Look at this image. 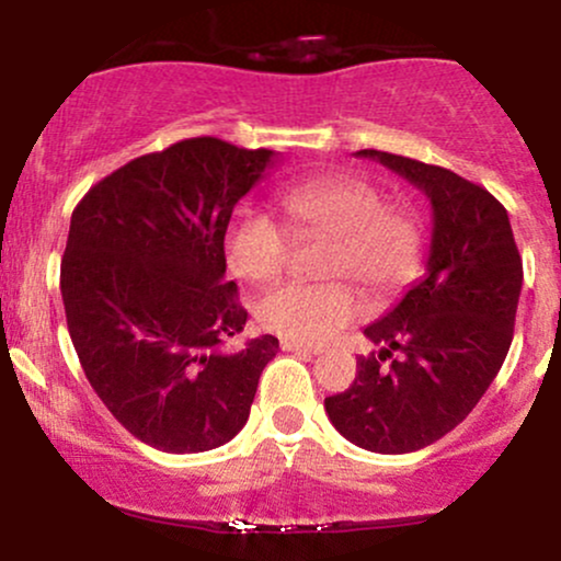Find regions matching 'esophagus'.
Masks as SVG:
<instances>
[{"mask_svg":"<svg viewBox=\"0 0 561 561\" xmlns=\"http://www.w3.org/2000/svg\"><path fill=\"white\" fill-rule=\"evenodd\" d=\"M282 351H287V353H308V356H319L321 347L319 345L295 343V340H282Z\"/></svg>","mask_w":561,"mask_h":561,"instance_id":"esophagus-1","label":"esophagus"}]
</instances>
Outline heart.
<instances>
[{
  "instance_id": "b5f03b06",
  "label": "heart",
  "mask_w": 561,
  "mask_h": 561,
  "mask_svg": "<svg viewBox=\"0 0 561 561\" xmlns=\"http://www.w3.org/2000/svg\"><path fill=\"white\" fill-rule=\"evenodd\" d=\"M282 208L298 234L330 237L321 274L356 282L371 298L396 293L416 272L422 255L420 218L385 205L382 192L356 173H321L287 186ZM229 268L253 285L279 279L289 261V231L272 216L240 208L227 227ZM282 285L255 306L263 330L295 343H324L362 313V298L347 282Z\"/></svg>"
}]
</instances>
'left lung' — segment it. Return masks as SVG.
Instances as JSON below:
<instances>
[{
	"mask_svg": "<svg viewBox=\"0 0 561 561\" xmlns=\"http://www.w3.org/2000/svg\"><path fill=\"white\" fill-rule=\"evenodd\" d=\"M356 156L430 197L433 242L427 276L364 330L379 353L358 358L351 388L324 409L358 448L409 454L465 422L491 388L514 337L523 259L506 208L480 184L392 152Z\"/></svg>",
	"mask_w": 561,
	"mask_h": 561,
	"instance_id": "obj_1",
	"label": "left lung"
}]
</instances>
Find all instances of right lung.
<instances>
[{"label": "right lung", "instance_id": "obj_1", "mask_svg": "<svg viewBox=\"0 0 561 561\" xmlns=\"http://www.w3.org/2000/svg\"><path fill=\"white\" fill-rule=\"evenodd\" d=\"M272 163V150L184 139L121 165L70 216L60 293L83 375L128 433L165 454L240 433L279 351L274 334L224 351L248 321L224 237Z\"/></svg>", "mask_w": 561, "mask_h": 561}]
</instances>
